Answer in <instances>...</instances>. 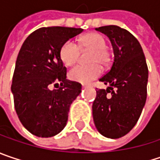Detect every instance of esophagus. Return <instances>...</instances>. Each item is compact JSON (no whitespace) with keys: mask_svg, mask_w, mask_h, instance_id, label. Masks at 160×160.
I'll list each match as a JSON object with an SVG mask.
<instances>
[{"mask_svg":"<svg viewBox=\"0 0 160 160\" xmlns=\"http://www.w3.org/2000/svg\"><path fill=\"white\" fill-rule=\"evenodd\" d=\"M82 86H83V88H86V87H87L88 86H87V85H83Z\"/></svg>","mask_w":160,"mask_h":160,"instance_id":"1","label":"esophagus"}]
</instances>
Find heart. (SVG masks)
Instances as JSON below:
<instances>
[{
	"instance_id": "b5f03b06",
	"label": "heart",
	"mask_w": 160,
	"mask_h": 160,
	"mask_svg": "<svg viewBox=\"0 0 160 160\" xmlns=\"http://www.w3.org/2000/svg\"><path fill=\"white\" fill-rule=\"evenodd\" d=\"M106 39L97 32H90L81 37L79 45L72 40L67 41L60 50L61 60L65 65L71 66L76 63L81 50H91L88 61L90 64H78L69 72L71 80L82 84H87L97 78L102 73V67L111 63V54L107 49Z\"/></svg>"
}]
</instances>
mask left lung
<instances>
[{"mask_svg":"<svg viewBox=\"0 0 160 160\" xmlns=\"http://www.w3.org/2000/svg\"><path fill=\"white\" fill-rule=\"evenodd\" d=\"M96 30L109 38L114 62L99 79L108 86L97 90L93 118L101 135L115 139L130 131L141 115L147 99L148 70L139 42L128 31L117 25Z\"/></svg>","mask_w":160,"mask_h":160,"instance_id":"obj_1","label":"left lung"}]
</instances>
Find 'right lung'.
Returning a JSON list of instances; mask_svg holds the SVG:
<instances>
[{
	"mask_svg": "<svg viewBox=\"0 0 160 160\" xmlns=\"http://www.w3.org/2000/svg\"><path fill=\"white\" fill-rule=\"evenodd\" d=\"M83 31L42 27L32 32L20 49L11 89L19 119L36 137L51 138L62 131L70 106L81 93V84L66 79L60 50L65 42ZM59 82L58 89H50Z\"/></svg>",
	"mask_w": 160,
	"mask_h": 160,
	"instance_id": "1",
	"label": "right lung"
}]
</instances>
